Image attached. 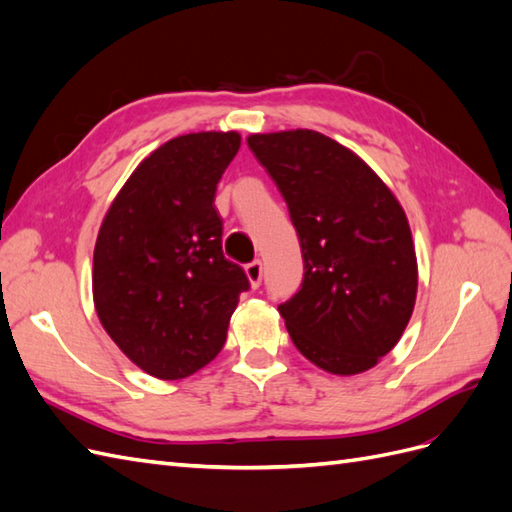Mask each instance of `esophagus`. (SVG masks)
<instances>
[{
	"instance_id": "esophagus-1",
	"label": "esophagus",
	"mask_w": 512,
	"mask_h": 512,
	"mask_svg": "<svg viewBox=\"0 0 512 512\" xmlns=\"http://www.w3.org/2000/svg\"><path fill=\"white\" fill-rule=\"evenodd\" d=\"M262 262L260 260H252L250 265H245V273H247V280H250V284L254 286V288H258L260 286V282H262Z\"/></svg>"
}]
</instances>
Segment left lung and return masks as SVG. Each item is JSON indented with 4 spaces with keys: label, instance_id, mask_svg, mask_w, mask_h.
Listing matches in <instances>:
<instances>
[{
    "label": "left lung",
    "instance_id": "8db88e82",
    "mask_svg": "<svg viewBox=\"0 0 512 512\" xmlns=\"http://www.w3.org/2000/svg\"><path fill=\"white\" fill-rule=\"evenodd\" d=\"M247 145L301 243V288L277 307L294 346L331 374L374 367L399 342L416 299L404 209L361 158L320 132L254 134Z\"/></svg>",
    "mask_w": 512,
    "mask_h": 512
}]
</instances>
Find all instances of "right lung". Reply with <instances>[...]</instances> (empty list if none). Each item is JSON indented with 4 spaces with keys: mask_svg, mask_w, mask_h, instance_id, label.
<instances>
[{
    "mask_svg": "<svg viewBox=\"0 0 512 512\" xmlns=\"http://www.w3.org/2000/svg\"><path fill=\"white\" fill-rule=\"evenodd\" d=\"M237 132L168 141L141 162L102 222L94 301L106 333L162 380L194 374L220 354L245 271L222 252L215 192L237 156Z\"/></svg>",
    "mask_w": 512,
    "mask_h": 512,
    "instance_id": "obj_1",
    "label": "right lung"
}]
</instances>
